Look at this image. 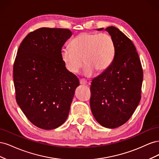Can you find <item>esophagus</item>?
Returning <instances> with one entry per match:
<instances>
[{
  "instance_id": "esophagus-1",
  "label": "esophagus",
  "mask_w": 159,
  "mask_h": 159,
  "mask_svg": "<svg viewBox=\"0 0 159 159\" xmlns=\"http://www.w3.org/2000/svg\"><path fill=\"white\" fill-rule=\"evenodd\" d=\"M80 84L81 85H86L87 84V81L83 79H81V80H80Z\"/></svg>"
}]
</instances>
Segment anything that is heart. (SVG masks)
Returning a JSON list of instances; mask_svg holds the SVG:
<instances>
[{
  "mask_svg": "<svg viewBox=\"0 0 159 159\" xmlns=\"http://www.w3.org/2000/svg\"><path fill=\"white\" fill-rule=\"evenodd\" d=\"M115 55V44L108 34L81 33L71 41V47H64L61 50V60L69 71L78 72L85 66L84 74L93 75L95 71L102 73L113 63Z\"/></svg>",
  "mask_w": 159,
  "mask_h": 159,
  "instance_id": "b5f03b06",
  "label": "heart"
}]
</instances>
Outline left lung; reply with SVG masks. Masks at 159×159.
<instances>
[{"label": "left lung", "instance_id": "8db88e82", "mask_svg": "<svg viewBox=\"0 0 159 159\" xmlns=\"http://www.w3.org/2000/svg\"><path fill=\"white\" fill-rule=\"evenodd\" d=\"M107 31L115 44V55L109 68L93 79L91 85V112L101 125L117 128L132 116L141 100L143 69L131 40L117 28Z\"/></svg>", "mask_w": 159, "mask_h": 159}]
</instances>
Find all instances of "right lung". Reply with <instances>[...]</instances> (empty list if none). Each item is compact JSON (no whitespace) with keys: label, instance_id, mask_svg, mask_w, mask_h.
I'll list each match as a JSON object with an SVG mask.
<instances>
[{"label":"right lung","instance_id":"obj_1","mask_svg":"<svg viewBox=\"0 0 159 159\" xmlns=\"http://www.w3.org/2000/svg\"><path fill=\"white\" fill-rule=\"evenodd\" d=\"M72 36L68 29L41 28L20 44L13 67L16 99L35 126L51 130L68 118L78 78L66 69L61 48Z\"/></svg>","mask_w":159,"mask_h":159}]
</instances>
